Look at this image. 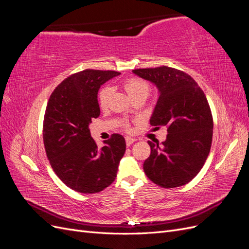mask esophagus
<instances>
[{"label": "esophagus", "instance_id": "34e87169", "mask_svg": "<svg viewBox=\"0 0 249 249\" xmlns=\"http://www.w3.org/2000/svg\"><path fill=\"white\" fill-rule=\"evenodd\" d=\"M136 142V139L135 138H131V137H125V143H126V146H130L132 145L133 143Z\"/></svg>", "mask_w": 249, "mask_h": 249}]
</instances>
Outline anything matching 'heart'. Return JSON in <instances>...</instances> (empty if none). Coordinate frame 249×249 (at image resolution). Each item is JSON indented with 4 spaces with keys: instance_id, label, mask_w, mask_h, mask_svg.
Segmentation results:
<instances>
[{
    "instance_id": "1",
    "label": "heart",
    "mask_w": 249,
    "mask_h": 249,
    "mask_svg": "<svg viewBox=\"0 0 249 249\" xmlns=\"http://www.w3.org/2000/svg\"><path fill=\"white\" fill-rule=\"evenodd\" d=\"M124 88L132 100L138 96L147 97L149 92V87L147 83L139 78L126 79L124 82ZM111 95L112 89L109 86H105L102 89H100L99 93H97V103H99L101 108H106L108 106ZM124 126L126 130L129 129V125L126 124H124Z\"/></svg>"
}]
</instances>
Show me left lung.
Returning <instances> with one entry per match:
<instances>
[{
    "label": "left lung",
    "instance_id": "obj_1",
    "mask_svg": "<svg viewBox=\"0 0 249 249\" xmlns=\"http://www.w3.org/2000/svg\"><path fill=\"white\" fill-rule=\"evenodd\" d=\"M133 72L153 82L160 91L150 124L167 127L166 140L148 141L150 155L143 163L146 177L162 188H176L197 176L209 156L213 116L205 92L189 74L168 66Z\"/></svg>",
    "mask_w": 249,
    "mask_h": 249
}]
</instances>
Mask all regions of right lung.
Returning <instances> with one entry per match:
<instances>
[{"instance_id": "add662e5", "label": "right lung", "mask_w": 249, "mask_h": 249, "mask_svg": "<svg viewBox=\"0 0 249 249\" xmlns=\"http://www.w3.org/2000/svg\"><path fill=\"white\" fill-rule=\"evenodd\" d=\"M115 71L84 70L71 74L52 92L43 119V143L53 170L71 189L97 193L116 178L125 140L112 134L99 147L89 124L100 116L97 91Z\"/></svg>"}]
</instances>
